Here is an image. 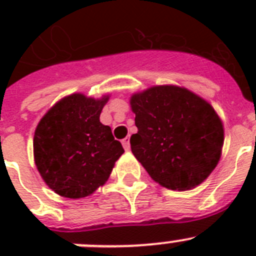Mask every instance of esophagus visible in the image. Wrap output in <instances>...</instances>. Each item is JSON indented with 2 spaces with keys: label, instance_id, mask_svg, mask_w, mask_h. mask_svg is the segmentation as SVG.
Here are the masks:
<instances>
[{
  "label": "esophagus",
  "instance_id": "esophagus-1",
  "mask_svg": "<svg viewBox=\"0 0 256 256\" xmlns=\"http://www.w3.org/2000/svg\"><path fill=\"white\" fill-rule=\"evenodd\" d=\"M122 144H123V148H126V150H130V137H126V138L122 141Z\"/></svg>",
  "mask_w": 256,
  "mask_h": 256
}]
</instances>
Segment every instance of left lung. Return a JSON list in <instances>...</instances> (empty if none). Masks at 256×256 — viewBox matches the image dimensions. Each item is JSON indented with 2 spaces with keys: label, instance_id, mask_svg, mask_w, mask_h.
Instances as JSON below:
<instances>
[{
  "label": "left lung",
  "instance_id": "left-lung-1",
  "mask_svg": "<svg viewBox=\"0 0 256 256\" xmlns=\"http://www.w3.org/2000/svg\"><path fill=\"white\" fill-rule=\"evenodd\" d=\"M138 132L130 148L155 182L190 190L204 182L220 159L224 130L209 102L177 86H155L130 97Z\"/></svg>",
  "mask_w": 256,
  "mask_h": 256
}]
</instances>
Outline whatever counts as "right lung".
<instances>
[{"mask_svg":"<svg viewBox=\"0 0 256 256\" xmlns=\"http://www.w3.org/2000/svg\"><path fill=\"white\" fill-rule=\"evenodd\" d=\"M108 100L73 94L52 106L36 128L33 148L37 169L60 196L82 198L110 177L124 148L112 128L100 122Z\"/></svg>","mask_w":256,"mask_h":256,"instance_id":"1","label":"right lung"}]
</instances>
